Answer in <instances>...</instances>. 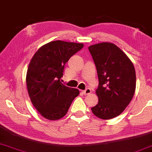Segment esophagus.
I'll return each mask as SVG.
<instances>
[{"mask_svg":"<svg viewBox=\"0 0 152 152\" xmlns=\"http://www.w3.org/2000/svg\"><path fill=\"white\" fill-rule=\"evenodd\" d=\"M83 92L85 95H89L91 93V90L90 88H86V90H84Z\"/></svg>","mask_w":152,"mask_h":152,"instance_id":"34e87169","label":"esophagus"}]
</instances>
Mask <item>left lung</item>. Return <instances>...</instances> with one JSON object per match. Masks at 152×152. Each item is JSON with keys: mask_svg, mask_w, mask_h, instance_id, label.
Masks as SVG:
<instances>
[{"mask_svg": "<svg viewBox=\"0 0 152 152\" xmlns=\"http://www.w3.org/2000/svg\"><path fill=\"white\" fill-rule=\"evenodd\" d=\"M88 49L99 80L96 91L98 103L91 110L103 120L114 118L125 110L134 94V65L125 53L113 43H98Z\"/></svg>", "mask_w": 152, "mask_h": 152, "instance_id": "1", "label": "left lung"}]
</instances>
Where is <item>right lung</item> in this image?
<instances>
[{"mask_svg":"<svg viewBox=\"0 0 152 152\" xmlns=\"http://www.w3.org/2000/svg\"><path fill=\"white\" fill-rule=\"evenodd\" d=\"M83 44L56 40L37 51L29 64L26 84L32 105L42 116L56 120L66 115L71 103L79 95L77 88L61 83L64 66Z\"/></svg>","mask_w":152,"mask_h":152,"instance_id":"add662e5","label":"right lung"}]
</instances>
